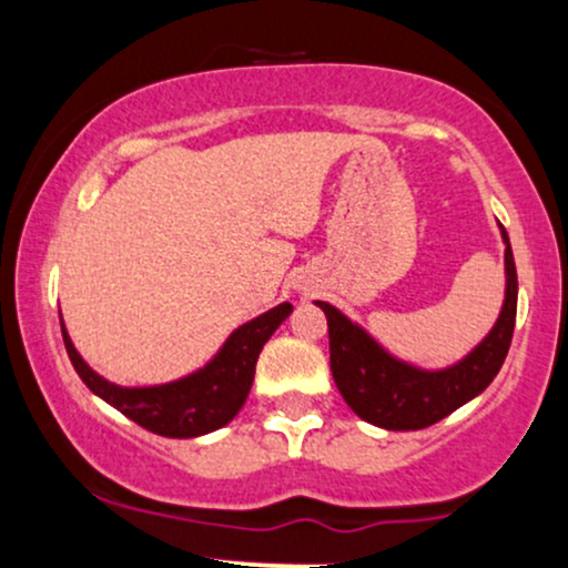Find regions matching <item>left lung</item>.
<instances>
[{"label":"left lung","instance_id":"left-lung-1","mask_svg":"<svg viewBox=\"0 0 568 568\" xmlns=\"http://www.w3.org/2000/svg\"><path fill=\"white\" fill-rule=\"evenodd\" d=\"M505 237L507 293L497 325L484 342L456 366L446 371H419L395 361L366 331L352 325L336 306L315 302L328 317L331 374L347 406L361 419L384 429H422L446 419L452 410L480 395L505 363L513 342L518 310V275L513 247Z\"/></svg>","mask_w":568,"mask_h":568}]
</instances>
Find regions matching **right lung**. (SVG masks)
Returning a JSON list of instances; mask_svg holds the SVG:
<instances>
[{
    "label": "right lung",
    "mask_w": 568,
    "mask_h": 568,
    "mask_svg": "<svg viewBox=\"0 0 568 568\" xmlns=\"http://www.w3.org/2000/svg\"><path fill=\"white\" fill-rule=\"evenodd\" d=\"M291 310L293 306L285 302L258 315L256 321L240 325L205 368L186 376V379L160 384V387L130 389L101 379L74 349L63 323L61 334L71 366L88 384L90 393L103 397L109 406H114L149 433L162 435V438H197V435L230 425L237 416L247 393H251L258 352L275 334L277 325L291 315Z\"/></svg>",
    "instance_id": "1"
}]
</instances>
